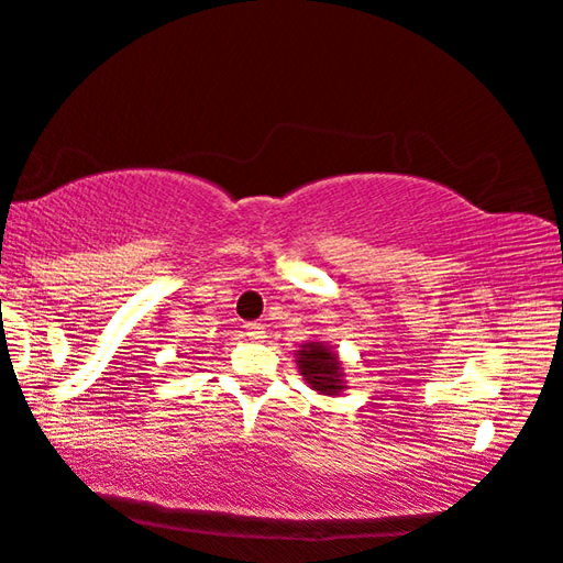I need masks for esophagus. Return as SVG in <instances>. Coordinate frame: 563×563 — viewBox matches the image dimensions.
<instances>
[{"label": "esophagus", "mask_w": 563, "mask_h": 563, "mask_svg": "<svg viewBox=\"0 0 563 563\" xmlns=\"http://www.w3.org/2000/svg\"><path fill=\"white\" fill-rule=\"evenodd\" d=\"M246 336H250L252 341H262L264 339V327L262 323H246Z\"/></svg>", "instance_id": "1"}]
</instances>
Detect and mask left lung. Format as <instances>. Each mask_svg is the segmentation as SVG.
<instances>
[{"mask_svg": "<svg viewBox=\"0 0 563 563\" xmlns=\"http://www.w3.org/2000/svg\"><path fill=\"white\" fill-rule=\"evenodd\" d=\"M297 366L303 380L309 383L311 390L321 396H339L346 390V373H343V361L333 346L327 341H307L297 351Z\"/></svg>", "mask_w": 563, "mask_h": 563, "instance_id": "1", "label": "left lung"}]
</instances>
